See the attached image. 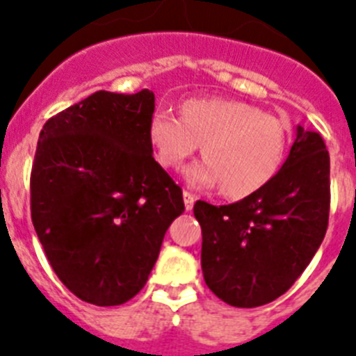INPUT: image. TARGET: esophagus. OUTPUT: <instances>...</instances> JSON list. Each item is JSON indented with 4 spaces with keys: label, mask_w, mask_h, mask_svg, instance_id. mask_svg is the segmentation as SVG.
I'll return each instance as SVG.
<instances>
[{
    "label": "esophagus",
    "mask_w": 356,
    "mask_h": 356,
    "mask_svg": "<svg viewBox=\"0 0 356 356\" xmlns=\"http://www.w3.org/2000/svg\"><path fill=\"white\" fill-rule=\"evenodd\" d=\"M194 201H196V196L188 193V191H184V203H185V210H187V212H191V210H193Z\"/></svg>",
    "instance_id": "esophagus-1"
}]
</instances>
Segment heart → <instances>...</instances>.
<instances>
[{
    "label": "heart",
    "mask_w": 356,
    "mask_h": 356,
    "mask_svg": "<svg viewBox=\"0 0 356 356\" xmlns=\"http://www.w3.org/2000/svg\"><path fill=\"white\" fill-rule=\"evenodd\" d=\"M149 140L163 168L178 169L203 144L201 162L185 171L194 188L221 185L228 197L266 187L282 168L287 130L257 106L234 99L197 97L181 105V118L160 108L149 119Z\"/></svg>",
    "instance_id": "1"
}]
</instances>
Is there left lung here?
Masks as SVG:
<instances>
[{
	"mask_svg": "<svg viewBox=\"0 0 356 356\" xmlns=\"http://www.w3.org/2000/svg\"><path fill=\"white\" fill-rule=\"evenodd\" d=\"M201 269L225 303L253 308L289 291L325 238L330 155L317 131L296 128L287 160L266 187L232 205L196 201Z\"/></svg>",
	"mask_w": 356,
	"mask_h": 356,
	"instance_id": "1",
	"label": "left lung"
}]
</instances>
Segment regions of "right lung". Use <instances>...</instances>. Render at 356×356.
Instances as JSON below:
<instances>
[{
    "label": "right lung",
    "instance_id": "1",
    "mask_svg": "<svg viewBox=\"0 0 356 356\" xmlns=\"http://www.w3.org/2000/svg\"><path fill=\"white\" fill-rule=\"evenodd\" d=\"M155 94L97 90L44 124L31 165V221L62 284L97 307L146 285L181 188L153 159Z\"/></svg>",
    "mask_w": 356,
    "mask_h": 356
}]
</instances>
